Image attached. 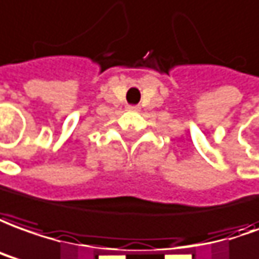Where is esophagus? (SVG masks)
Returning <instances> with one entry per match:
<instances>
[{"label":"esophagus","instance_id":"esophagus-1","mask_svg":"<svg viewBox=\"0 0 259 259\" xmlns=\"http://www.w3.org/2000/svg\"><path fill=\"white\" fill-rule=\"evenodd\" d=\"M128 111H140V107L138 106H128L126 107Z\"/></svg>","mask_w":259,"mask_h":259}]
</instances>
